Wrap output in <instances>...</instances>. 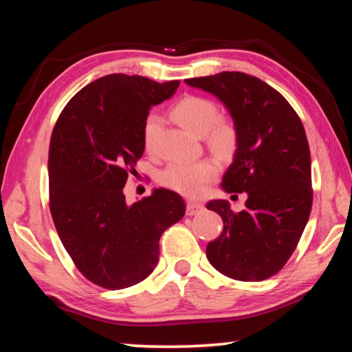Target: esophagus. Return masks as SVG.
Wrapping results in <instances>:
<instances>
[{
    "instance_id": "obj_1",
    "label": "esophagus",
    "mask_w": 352,
    "mask_h": 352,
    "mask_svg": "<svg viewBox=\"0 0 352 352\" xmlns=\"http://www.w3.org/2000/svg\"><path fill=\"white\" fill-rule=\"evenodd\" d=\"M204 205L201 204H197V201H192L189 200L186 204V214L188 216H194V214H199L200 211H204Z\"/></svg>"
}]
</instances>
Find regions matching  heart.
Wrapping results in <instances>:
<instances>
[{
    "instance_id": "obj_1",
    "label": "heart",
    "mask_w": 352,
    "mask_h": 352,
    "mask_svg": "<svg viewBox=\"0 0 352 352\" xmlns=\"http://www.w3.org/2000/svg\"><path fill=\"white\" fill-rule=\"evenodd\" d=\"M172 116L175 121L189 132L206 138L211 151L220 157L233 155L239 133L233 121L220 118V111L216 102L201 96H184L172 107ZM162 127V118L158 115H148L142 124V146L147 153L155 151V141ZM219 172V164L212 158H200L192 162H172L162 170L158 180L163 186L177 190L188 197H197L208 183Z\"/></svg>"
}]
</instances>
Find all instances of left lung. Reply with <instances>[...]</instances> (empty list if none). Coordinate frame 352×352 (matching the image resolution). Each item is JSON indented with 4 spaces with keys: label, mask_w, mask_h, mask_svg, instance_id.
I'll return each mask as SVG.
<instances>
[{
    "label": "left lung",
    "mask_w": 352,
    "mask_h": 352,
    "mask_svg": "<svg viewBox=\"0 0 352 352\" xmlns=\"http://www.w3.org/2000/svg\"><path fill=\"white\" fill-rule=\"evenodd\" d=\"M222 100L233 118L239 142L222 188L245 192V210L226 200L208 210L223 230L208 243L206 258L237 281H264L283 269L300 242L312 210L311 151L300 116L281 93L254 76L223 71L184 80Z\"/></svg>",
    "instance_id": "left-lung-1"
}]
</instances>
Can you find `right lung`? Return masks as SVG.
<instances>
[{
  "instance_id": "obj_1",
  "label": "right lung",
  "mask_w": 352,
  "mask_h": 352,
  "mask_svg": "<svg viewBox=\"0 0 352 352\" xmlns=\"http://www.w3.org/2000/svg\"><path fill=\"white\" fill-rule=\"evenodd\" d=\"M178 80L109 74L65 105L50 142V210L65 250L83 276L104 289L135 285L153 272L160 237L184 216L174 190L127 205L122 189L144 153L142 124Z\"/></svg>"
}]
</instances>
